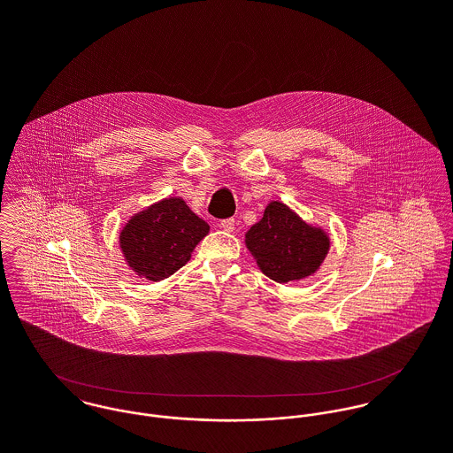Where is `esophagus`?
<instances>
[{
	"label": "esophagus",
	"instance_id": "34e87169",
	"mask_svg": "<svg viewBox=\"0 0 453 453\" xmlns=\"http://www.w3.org/2000/svg\"><path fill=\"white\" fill-rule=\"evenodd\" d=\"M219 228H223L225 232H234V228H235V219H234V218L221 219V221H219Z\"/></svg>",
	"mask_w": 453,
	"mask_h": 453
}]
</instances>
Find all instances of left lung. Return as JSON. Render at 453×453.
I'll use <instances>...</instances> for the list:
<instances>
[{
    "instance_id": "obj_1",
    "label": "left lung",
    "mask_w": 453,
    "mask_h": 453,
    "mask_svg": "<svg viewBox=\"0 0 453 453\" xmlns=\"http://www.w3.org/2000/svg\"><path fill=\"white\" fill-rule=\"evenodd\" d=\"M246 246L266 277L291 282L316 273L327 255L329 237L300 219L286 203L270 202L263 218L246 234Z\"/></svg>"
}]
</instances>
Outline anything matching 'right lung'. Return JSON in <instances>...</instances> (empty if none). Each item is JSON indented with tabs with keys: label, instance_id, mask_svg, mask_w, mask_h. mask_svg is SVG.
Segmentation results:
<instances>
[{
	"label": "right lung",
	"instance_id": "right-lung-1",
	"mask_svg": "<svg viewBox=\"0 0 453 453\" xmlns=\"http://www.w3.org/2000/svg\"><path fill=\"white\" fill-rule=\"evenodd\" d=\"M207 234L209 225L185 200L171 196L130 218L120 248L137 275L157 282L180 270Z\"/></svg>",
	"mask_w": 453,
	"mask_h": 453
}]
</instances>
